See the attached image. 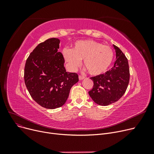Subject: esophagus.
Listing matches in <instances>:
<instances>
[{
  "mask_svg": "<svg viewBox=\"0 0 154 154\" xmlns=\"http://www.w3.org/2000/svg\"><path fill=\"white\" fill-rule=\"evenodd\" d=\"M79 79L80 80H81L84 79H85V77H84V76H82V75H79Z\"/></svg>",
  "mask_w": 154,
  "mask_h": 154,
  "instance_id": "34e87169",
  "label": "esophagus"
}]
</instances>
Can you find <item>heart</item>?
I'll use <instances>...</instances> for the list:
<instances>
[{
    "instance_id": "1",
    "label": "heart",
    "mask_w": 154,
    "mask_h": 154,
    "mask_svg": "<svg viewBox=\"0 0 154 154\" xmlns=\"http://www.w3.org/2000/svg\"><path fill=\"white\" fill-rule=\"evenodd\" d=\"M65 59L72 70H75L84 59V66L92 75L97 76L106 72L114 60V51L107 45L92 40L75 42L72 50L63 51Z\"/></svg>"
}]
</instances>
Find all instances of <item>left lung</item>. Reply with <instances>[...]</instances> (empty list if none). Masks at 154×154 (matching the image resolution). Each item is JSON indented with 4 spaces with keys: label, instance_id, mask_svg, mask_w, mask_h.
I'll return each mask as SVG.
<instances>
[{
    "label": "left lung",
    "instance_id": "8db88e82",
    "mask_svg": "<svg viewBox=\"0 0 154 154\" xmlns=\"http://www.w3.org/2000/svg\"><path fill=\"white\" fill-rule=\"evenodd\" d=\"M113 45L116 52L114 66L105 74L91 78L94 85L88 94L94 102L102 106H109L122 97L130 79L127 59L118 47Z\"/></svg>",
    "mask_w": 154,
    "mask_h": 154
}]
</instances>
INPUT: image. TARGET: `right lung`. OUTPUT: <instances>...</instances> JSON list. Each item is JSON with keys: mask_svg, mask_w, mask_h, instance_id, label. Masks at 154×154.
<instances>
[{"mask_svg": "<svg viewBox=\"0 0 154 154\" xmlns=\"http://www.w3.org/2000/svg\"><path fill=\"white\" fill-rule=\"evenodd\" d=\"M59 44L57 38L39 44L29 55L24 69V80L32 98L48 109L62 107L71 87L79 81L76 73L66 72L63 55L58 52Z\"/></svg>", "mask_w": 154, "mask_h": 154, "instance_id": "obj_1", "label": "right lung"}]
</instances>
